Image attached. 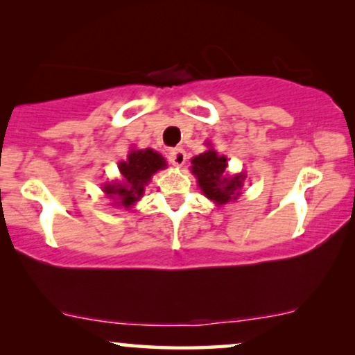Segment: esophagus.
I'll list each match as a JSON object with an SVG mask.
<instances>
[{"instance_id":"esophagus-1","label":"esophagus","mask_w":355,"mask_h":355,"mask_svg":"<svg viewBox=\"0 0 355 355\" xmlns=\"http://www.w3.org/2000/svg\"><path fill=\"white\" fill-rule=\"evenodd\" d=\"M186 152L182 148H171L168 152V162L174 164V166H182L186 163Z\"/></svg>"}]
</instances>
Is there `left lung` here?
<instances>
[{
	"label": "left lung",
	"mask_w": 355,
	"mask_h": 355,
	"mask_svg": "<svg viewBox=\"0 0 355 355\" xmlns=\"http://www.w3.org/2000/svg\"><path fill=\"white\" fill-rule=\"evenodd\" d=\"M191 163L192 174L197 178L203 196L215 202L216 205L236 200L241 196L245 174L230 176L226 173V157H220L211 147L198 157H193Z\"/></svg>",
	"instance_id": "obj_1"
}]
</instances>
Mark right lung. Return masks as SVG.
I'll use <instances>...</instances> for the list:
<instances>
[{"label": "right lung", "instance_id": "add662e5", "mask_svg": "<svg viewBox=\"0 0 355 355\" xmlns=\"http://www.w3.org/2000/svg\"><path fill=\"white\" fill-rule=\"evenodd\" d=\"M166 159L152 148L132 150L125 162L119 163L121 181L105 184L106 197L113 198V205L130 208L144 196L145 186L159 169L166 168Z\"/></svg>", "mask_w": 355, "mask_h": 355}]
</instances>
